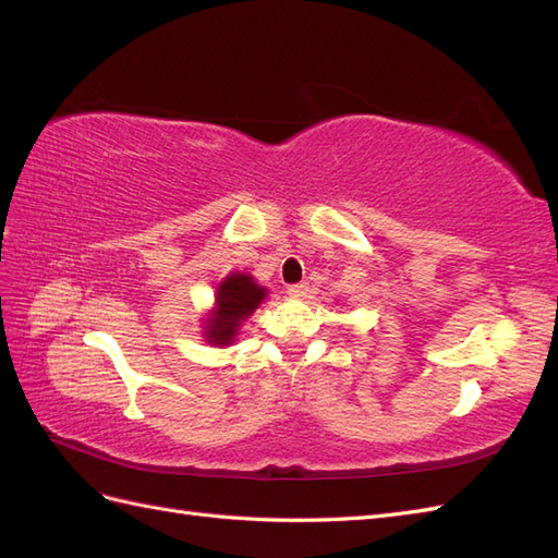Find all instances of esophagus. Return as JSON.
<instances>
[{
	"label": "esophagus",
	"mask_w": 558,
	"mask_h": 558,
	"mask_svg": "<svg viewBox=\"0 0 558 558\" xmlns=\"http://www.w3.org/2000/svg\"><path fill=\"white\" fill-rule=\"evenodd\" d=\"M289 293L291 298H305L307 293H310V286L307 283H293V286H289Z\"/></svg>",
	"instance_id": "1"
}]
</instances>
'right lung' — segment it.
Returning <instances> with one entry per match:
<instances>
[{"instance_id":"right-lung-1","label":"right lung","mask_w":558,"mask_h":558,"mask_svg":"<svg viewBox=\"0 0 558 558\" xmlns=\"http://www.w3.org/2000/svg\"><path fill=\"white\" fill-rule=\"evenodd\" d=\"M267 291L246 272H234L218 283L216 305L205 320V340L214 347L232 344L242 320L258 310Z\"/></svg>"}]
</instances>
